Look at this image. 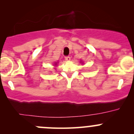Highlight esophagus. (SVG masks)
Here are the masks:
<instances>
[{
	"label": "esophagus",
	"instance_id": "esophagus-1",
	"mask_svg": "<svg viewBox=\"0 0 134 134\" xmlns=\"http://www.w3.org/2000/svg\"><path fill=\"white\" fill-rule=\"evenodd\" d=\"M65 59L66 61H70L71 60V57H69V56H65Z\"/></svg>",
	"mask_w": 134,
	"mask_h": 134
}]
</instances>
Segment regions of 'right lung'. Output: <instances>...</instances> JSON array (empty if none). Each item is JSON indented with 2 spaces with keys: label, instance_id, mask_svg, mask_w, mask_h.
<instances>
[{
  "label": "right lung",
  "instance_id": "right-lung-1",
  "mask_svg": "<svg viewBox=\"0 0 134 134\" xmlns=\"http://www.w3.org/2000/svg\"><path fill=\"white\" fill-rule=\"evenodd\" d=\"M55 65H57V62H56V63H55Z\"/></svg>",
  "mask_w": 134,
  "mask_h": 134
}]
</instances>
